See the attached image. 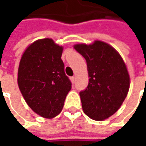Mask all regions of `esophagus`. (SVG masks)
I'll list each match as a JSON object with an SVG mask.
<instances>
[{
    "instance_id": "esophagus-1",
    "label": "esophagus",
    "mask_w": 146,
    "mask_h": 146,
    "mask_svg": "<svg viewBox=\"0 0 146 146\" xmlns=\"http://www.w3.org/2000/svg\"><path fill=\"white\" fill-rule=\"evenodd\" d=\"M70 80L72 83H75L76 81V76H72V77H70Z\"/></svg>"
}]
</instances>
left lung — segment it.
Returning a JSON list of instances; mask_svg holds the SVG:
<instances>
[{
	"label": "left lung",
	"mask_w": 146,
	"mask_h": 146,
	"mask_svg": "<svg viewBox=\"0 0 146 146\" xmlns=\"http://www.w3.org/2000/svg\"><path fill=\"white\" fill-rule=\"evenodd\" d=\"M74 48L85 58L89 81L80 93L84 114L102 121L113 115L125 100L130 77L123 60L115 48L103 41L78 44Z\"/></svg>",
	"instance_id": "obj_1"
}]
</instances>
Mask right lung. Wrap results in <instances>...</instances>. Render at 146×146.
Returning a JSON list of instances; mask_svg holds the SVG:
<instances>
[{"mask_svg": "<svg viewBox=\"0 0 146 146\" xmlns=\"http://www.w3.org/2000/svg\"><path fill=\"white\" fill-rule=\"evenodd\" d=\"M63 48L52 39L31 44L23 54L18 84L23 98L35 113L46 119L58 115L64 106L71 82L61 58Z\"/></svg>", "mask_w": 146, "mask_h": 146, "instance_id": "obj_1", "label": "right lung"}]
</instances>
